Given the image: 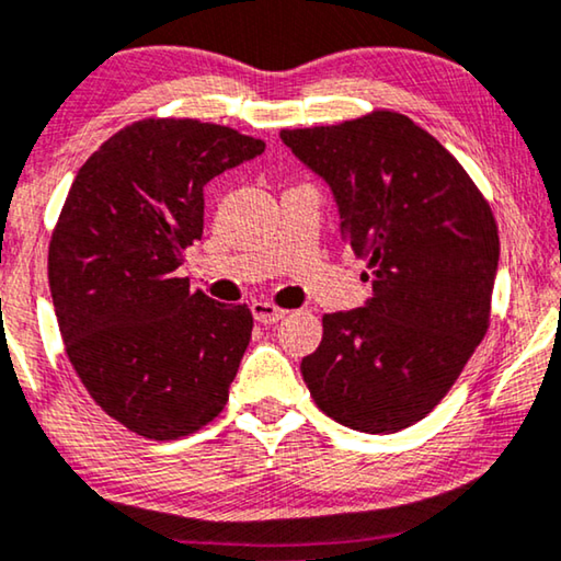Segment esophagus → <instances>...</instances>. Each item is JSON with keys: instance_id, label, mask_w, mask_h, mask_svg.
Instances as JSON below:
<instances>
[{"instance_id": "esophagus-1", "label": "esophagus", "mask_w": 561, "mask_h": 561, "mask_svg": "<svg viewBox=\"0 0 561 561\" xmlns=\"http://www.w3.org/2000/svg\"><path fill=\"white\" fill-rule=\"evenodd\" d=\"M252 314L256 322L274 324V322H279L284 314H287V309H282L272 302H264V299H256V302H252Z\"/></svg>"}]
</instances>
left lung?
<instances>
[{
	"instance_id": "1",
	"label": "left lung",
	"mask_w": 561,
	"mask_h": 561,
	"mask_svg": "<svg viewBox=\"0 0 561 561\" xmlns=\"http://www.w3.org/2000/svg\"><path fill=\"white\" fill-rule=\"evenodd\" d=\"M282 140L330 183L342 239L373 297L322 317L302 360L317 408L360 433L423 421L463 373L491 320L499 229L489 201L428 130L396 111Z\"/></svg>"
}]
</instances>
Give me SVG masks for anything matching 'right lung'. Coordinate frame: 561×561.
Instances as JSON below:
<instances>
[{"mask_svg":"<svg viewBox=\"0 0 561 561\" xmlns=\"http://www.w3.org/2000/svg\"><path fill=\"white\" fill-rule=\"evenodd\" d=\"M264 140L194 118H146L75 175L47 277L65 353L90 398L150 440L214 421L252 340L247 305L188 289L175 270L204 233V186Z\"/></svg>","mask_w":561,"mask_h":561,"instance_id":"add662e5","label":"right lung"}]
</instances>
